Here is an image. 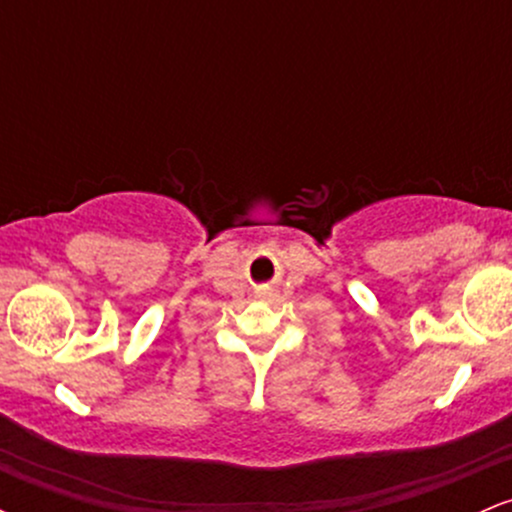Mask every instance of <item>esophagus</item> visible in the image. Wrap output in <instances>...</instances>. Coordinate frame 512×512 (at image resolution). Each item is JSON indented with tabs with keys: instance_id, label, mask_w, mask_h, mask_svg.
Wrapping results in <instances>:
<instances>
[{
	"instance_id": "34e87169",
	"label": "esophagus",
	"mask_w": 512,
	"mask_h": 512,
	"mask_svg": "<svg viewBox=\"0 0 512 512\" xmlns=\"http://www.w3.org/2000/svg\"><path fill=\"white\" fill-rule=\"evenodd\" d=\"M260 293H262V296H264V298H272V296H276V293H274V289H269V286H264V289H262Z\"/></svg>"
}]
</instances>
